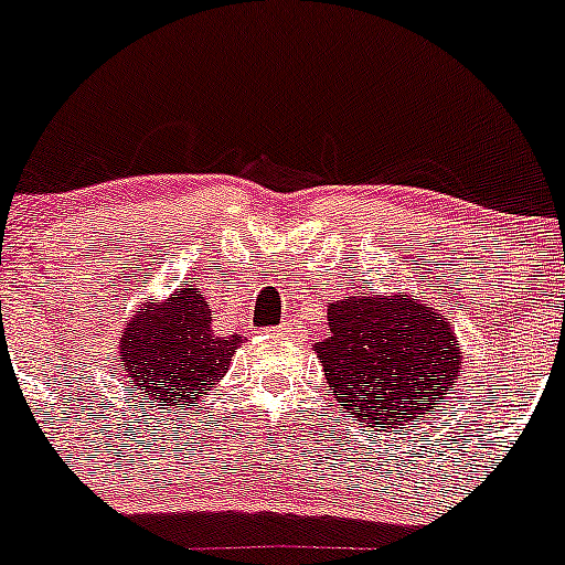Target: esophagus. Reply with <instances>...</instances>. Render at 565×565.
<instances>
[{"instance_id":"obj_1","label":"esophagus","mask_w":565,"mask_h":565,"mask_svg":"<svg viewBox=\"0 0 565 565\" xmlns=\"http://www.w3.org/2000/svg\"><path fill=\"white\" fill-rule=\"evenodd\" d=\"M278 333H284V335H292V333H295V322H292V319H287V322H281V324H278Z\"/></svg>"}]
</instances>
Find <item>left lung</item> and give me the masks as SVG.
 <instances>
[{"instance_id":"8db88e82","label":"left lung","mask_w":565,"mask_h":565,"mask_svg":"<svg viewBox=\"0 0 565 565\" xmlns=\"http://www.w3.org/2000/svg\"><path fill=\"white\" fill-rule=\"evenodd\" d=\"M317 341L328 388L350 418L380 429L424 420L459 377L457 335L435 309L407 298H350L328 306Z\"/></svg>"}]
</instances>
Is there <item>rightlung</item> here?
<instances>
[{"mask_svg": "<svg viewBox=\"0 0 565 565\" xmlns=\"http://www.w3.org/2000/svg\"><path fill=\"white\" fill-rule=\"evenodd\" d=\"M241 341L243 335L213 333L207 300L180 289L158 309H139L125 324L122 372L161 409L196 407L199 396L224 377Z\"/></svg>", "mask_w": 565, "mask_h": 565, "instance_id": "1", "label": "right lung"}]
</instances>
